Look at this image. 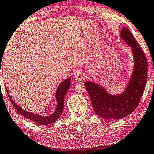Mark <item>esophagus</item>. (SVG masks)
Masks as SVG:
<instances>
[{
    "label": "esophagus",
    "mask_w": 154,
    "mask_h": 154,
    "mask_svg": "<svg viewBox=\"0 0 154 154\" xmlns=\"http://www.w3.org/2000/svg\"><path fill=\"white\" fill-rule=\"evenodd\" d=\"M74 77L75 79L78 81H80V82H82L85 79V75L84 74V73L82 72V71H79L78 70L74 74Z\"/></svg>",
    "instance_id": "34e87169"
}]
</instances>
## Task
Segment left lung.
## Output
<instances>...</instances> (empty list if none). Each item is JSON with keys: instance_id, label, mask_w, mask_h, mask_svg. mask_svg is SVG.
Wrapping results in <instances>:
<instances>
[{"instance_id": "1", "label": "left lung", "mask_w": 154, "mask_h": 154, "mask_svg": "<svg viewBox=\"0 0 154 154\" xmlns=\"http://www.w3.org/2000/svg\"><path fill=\"white\" fill-rule=\"evenodd\" d=\"M120 37L131 48L134 60L133 73L125 91L117 96L111 95L100 85L89 81L85 82L94 112L102 118L111 120L121 119L136 109L147 79L146 58L131 31L122 27Z\"/></svg>"}]
</instances>
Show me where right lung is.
<instances>
[{
	"label": "right lung",
	"mask_w": 154,
	"mask_h": 154,
	"mask_svg": "<svg viewBox=\"0 0 154 154\" xmlns=\"http://www.w3.org/2000/svg\"><path fill=\"white\" fill-rule=\"evenodd\" d=\"M70 81L71 78H68V79H65V80L61 82L60 85H59L58 88L57 89V91L56 92V99L57 101V105H56V109L53 113L51 115L47 116H42L41 115H38L36 113H33L29 112H27L26 110H24L23 109L20 107L17 104L15 103L12 98H11L10 95H9V91L7 89V87H5L7 93H8V96L10 99V101L12 103L14 108L16 109L17 112L20 113L23 116L26 117L28 119H29L32 121H34L37 124L42 125H47L53 123V122H56L60 116L62 114L63 108H64V98H65V94L67 93L68 89L70 87Z\"/></svg>",
	"instance_id": "1"
}]
</instances>
